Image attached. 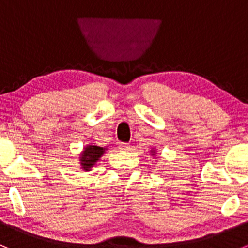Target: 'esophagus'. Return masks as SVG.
<instances>
[{
    "label": "esophagus",
    "instance_id": "obj_1",
    "mask_svg": "<svg viewBox=\"0 0 248 248\" xmlns=\"http://www.w3.org/2000/svg\"><path fill=\"white\" fill-rule=\"evenodd\" d=\"M120 149L124 150V151H127V150L131 149V145L127 144V142H121V144H120Z\"/></svg>",
    "mask_w": 248,
    "mask_h": 248
}]
</instances>
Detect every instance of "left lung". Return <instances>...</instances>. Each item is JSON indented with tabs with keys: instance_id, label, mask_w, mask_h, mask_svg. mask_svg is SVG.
<instances>
[{
	"instance_id": "1",
	"label": "left lung",
	"mask_w": 248,
	"mask_h": 248,
	"mask_svg": "<svg viewBox=\"0 0 248 248\" xmlns=\"http://www.w3.org/2000/svg\"><path fill=\"white\" fill-rule=\"evenodd\" d=\"M152 155H155V151H154V154H152Z\"/></svg>"
}]
</instances>
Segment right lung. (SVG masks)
Here are the masks:
<instances>
[{"label":"right lung","instance_id":"right-lung-1","mask_svg":"<svg viewBox=\"0 0 248 248\" xmlns=\"http://www.w3.org/2000/svg\"><path fill=\"white\" fill-rule=\"evenodd\" d=\"M106 150L107 149H104V147L97 146V145H87V146H85L84 151L81 152V156L79 158L81 168L84 170L89 171L96 164V162L103 156Z\"/></svg>","mask_w":248,"mask_h":248}]
</instances>
